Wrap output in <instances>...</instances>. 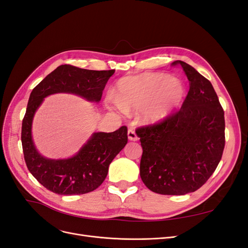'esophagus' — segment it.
I'll use <instances>...</instances> for the list:
<instances>
[{
  "mask_svg": "<svg viewBox=\"0 0 248 248\" xmlns=\"http://www.w3.org/2000/svg\"><path fill=\"white\" fill-rule=\"evenodd\" d=\"M127 136H128V140H138V136L136 131H134L133 129H128V131H127Z\"/></svg>",
  "mask_w": 248,
  "mask_h": 248,
  "instance_id": "1",
  "label": "esophagus"
}]
</instances>
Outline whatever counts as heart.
<instances>
[{"label":"heart","mask_w":248,"mask_h":248,"mask_svg":"<svg viewBox=\"0 0 248 248\" xmlns=\"http://www.w3.org/2000/svg\"><path fill=\"white\" fill-rule=\"evenodd\" d=\"M185 88L182 81L166 73H142L122 78L117 86V100L108 98L110 107L125 111L141 109L145 124L167 119L182 102Z\"/></svg>","instance_id":"obj_1"}]
</instances>
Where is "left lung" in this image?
Instances as JSON below:
<instances>
[{"mask_svg":"<svg viewBox=\"0 0 248 248\" xmlns=\"http://www.w3.org/2000/svg\"><path fill=\"white\" fill-rule=\"evenodd\" d=\"M180 64L189 91L176 114L137 130L142 148L140 175L150 190L183 196L204 185L224 149V112L211 82L192 66Z\"/></svg>","mask_w":248,"mask_h":248,"instance_id":"1","label":"left lung"}]
</instances>
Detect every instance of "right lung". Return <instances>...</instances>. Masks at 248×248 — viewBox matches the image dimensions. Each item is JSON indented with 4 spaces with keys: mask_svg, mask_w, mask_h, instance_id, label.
Masks as SVG:
<instances>
[{
    "mask_svg": "<svg viewBox=\"0 0 248 248\" xmlns=\"http://www.w3.org/2000/svg\"><path fill=\"white\" fill-rule=\"evenodd\" d=\"M115 70H88L61 65L42 79L30 94L21 126V144L30 172L48 190L61 194H84L95 190L107 178L112 159L127 144V128L114 132H94L79 151L69 158L51 159L36 149L32 137L35 112L46 97L57 93L78 95L99 102L102 91Z\"/></svg>",
    "mask_w": 248,
    "mask_h": 248,
    "instance_id": "1",
    "label": "right lung"
}]
</instances>
